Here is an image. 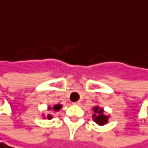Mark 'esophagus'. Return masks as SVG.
Listing matches in <instances>:
<instances>
[{"mask_svg":"<svg viewBox=\"0 0 148 148\" xmlns=\"http://www.w3.org/2000/svg\"><path fill=\"white\" fill-rule=\"evenodd\" d=\"M73 104H75V105H80V104H81V102H80V101H77V102H75V103H73Z\"/></svg>","mask_w":148,"mask_h":148,"instance_id":"obj_1","label":"esophagus"}]
</instances>
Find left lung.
Listing matches in <instances>:
<instances>
[{
	"label": "left lung",
	"mask_w": 148,
	"mask_h": 148,
	"mask_svg": "<svg viewBox=\"0 0 148 148\" xmlns=\"http://www.w3.org/2000/svg\"><path fill=\"white\" fill-rule=\"evenodd\" d=\"M93 120H95L97 124L100 125H103L107 124L108 119H109V116L105 115L103 112V109L98 106H95L93 108Z\"/></svg>",
	"instance_id": "8db88e82"
}]
</instances>
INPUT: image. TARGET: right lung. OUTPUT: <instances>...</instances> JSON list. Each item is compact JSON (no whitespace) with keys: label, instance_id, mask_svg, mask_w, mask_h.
Listing matches in <instances>:
<instances>
[{"label":"right lung","instance_id":"right-lung-1","mask_svg":"<svg viewBox=\"0 0 148 148\" xmlns=\"http://www.w3.org/2000/svg\"><path fill=\"white\" fill-rule=\"evenodd\" d=\"M61 107H62L61 104H56V105H54L52 108H51V107H48V109H49V110H53L54 111H58V110H60L61 109ZM46 118H47L48 119H52V116L50 115V114H48V115L46 116Z\"/></svg>","mask_w":148,"mask_h":148}]
</instances>
